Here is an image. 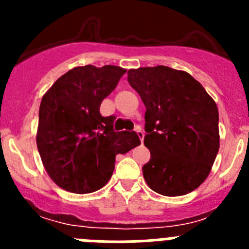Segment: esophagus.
<instances>
[{
  "label": "esophagus",
  "instance_id": "34e87169",
  "mask_svg": "<svg viewBox=\"0 0 249 249\" xmlns=\"http://www.w3.org/2000/svg\"><path fill=\"white\" fill-rule=\"evenodd\" d=\"M136 132H137V135H138V137H140V140H141V142H143V138H144V132L142 131V128H141V127H136Z\"/></svg>",
  "mask_w": 249,
  "mask_h": 249
}]
</instances>
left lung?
Returning a JSON list of instances; mask_svg holds the SVG:
<instances>
[{
  "label": "left lung",
  "mask_w": 249,
  "mask_h": 249,
  "mask_svg": "<svg viewBox=\"0 0 249 249\" xmlns=\"http://www.w3.org/2000/svg\"><path fill=\"white\" fill-rule=\"evenodd\" d=\"M146 106L142 167L151 190L163 196L192 192L210 175L219 149L218 108L190 73L167 66L127 72Z\"/></svg>",
  "instance_id": "obj_1"
}]
</instances>
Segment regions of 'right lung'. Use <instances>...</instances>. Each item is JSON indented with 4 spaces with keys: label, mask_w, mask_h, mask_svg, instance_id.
<instances>
[{
    "label": "right lung",
    "mask_w": 249,
    "mask_h": 249,
    "mask_svg": "<svg viewBox=\"0 0 249 249\" xmlns=\"http://www.w3.org/2000/svg\"><path fill=\"white\" fill-rule=\"evenodd\" d=\"M126 70L117 66L74 67L42 97L37 148L54 183L72 193H91L109 181L114 158L140 146L135 131L116 132L114 116L100 106Z\"/></svg>",
    "instance_id": "1"
}]
</instances>
